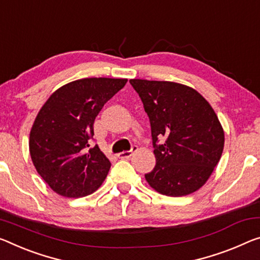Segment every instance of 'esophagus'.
<instances>
[{
	"label": "esophagus",
	"instance_id": "obj_1",
	"mask_svg": "<svg viewBox=\"0 0 260 260\" xmlns=\"http://www.w3.org/2000/svg\"><path fill=\"white\" fill-rule=\"evenodd\" d=\"M138 150V147L137 146H133L132 147V149L131 150H126V151H121V152H119L118 154V157L119 158H129L132 155H133V152L134 151H137Z\"/></svg>",
	"mask_w": 260,
	"mask_h": 260
}]
</instances>
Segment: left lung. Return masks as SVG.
I'll list each match as a JSON object with an SVG mask.
<instances>
[{
    "label": "left lung",
    "instance_id": "1",
    "mask_svg": "<svg viewBox=\"0 0 260 260\" xmlns=\"http://www.w3.org/2000/svg\"><path fill=\"white\" fill-rule=\"evenodd\" d=\"M149 117L156 157L148 184L183 197L207 182L224 147V132L209 103L193 88L169 81L129 80ZM158 137L166 142L157 145Z\"/></svg>",
    "mask_w": 260,
    "mask_h": 260
}]
</instances>
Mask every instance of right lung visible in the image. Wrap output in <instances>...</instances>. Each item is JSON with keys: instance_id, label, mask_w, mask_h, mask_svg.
Segmentation results:
<instances>
[{"instance_id": "right-lung-1", "label": "right lung", "mask_w": 260, "mask_h": 260, "mask_svg": "<svg viewBox=\"0 0 260 260\" xmlns=\"http://www.w3.org/2000/svg\"><path fill=\"white\" fill-rule=\"evenodd\" d=\"M127 78L90 77L64 84L49 96L30 132V155L38 174L57 194L80 198L104 182L111 163L90 147L94 119Z\"/></svg>"}]
</instances>
